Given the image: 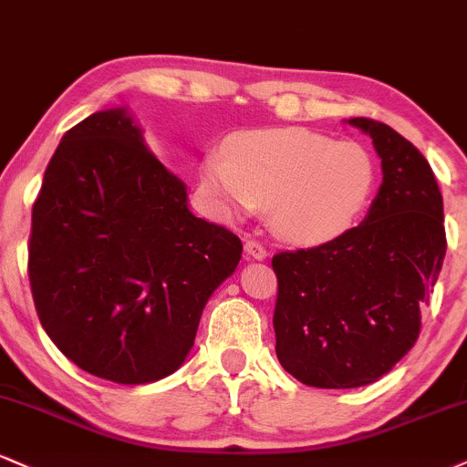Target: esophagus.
<instances>
[{
	"instance_id": "1",
	"label": "esophagus",
	"mask_w": 467,
	"mask_h": 467,
	"mask_svg": "<svg viewBox=\"0 0 467 467\" xmlns=\"http://www.w3.org/2000/svg\"><path fill=\"white\" fill-rule=\"evenodd\" d=\"M245 254H248L250 258H256V261H263V258H267V250L261 241L248 239L245 241Z\"/></svg>"
}]
</instances>
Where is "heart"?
I'll list each match as a JSON object with an SVG mask.
<instances>
[{"label":"heart","mask_w":467,"mask_h":467,"mask_svg":"<svg viewBox=\"0 0 467 467\" xmlns=\"http://www.w3.org/2000/svg\"><path fill=\"white\" fill-rule=\"evenodd\" d=\"M200 180L223 211L269 209L280 237L316 245L358 222L374 195L376 162L355 141L263 128L234 134L226 154L206 156Z\"/></svg>","instance_id":"obj_1"}]
</instances>
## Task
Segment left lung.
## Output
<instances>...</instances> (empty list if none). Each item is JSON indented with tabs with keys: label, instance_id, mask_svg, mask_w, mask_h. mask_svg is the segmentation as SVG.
Here are the masks:
<instances>
[{
	"label": "left lung",
	"instance_id": "1",
	"mask_svg": "<svg viewBox=\"0 0 467 467\" xmlns=\"http://www.w3.org/2000/svg\"><path fill=\"white\" fill-rule=\"evenodd\" d=\"M372 137L383 184L368 217L306 250L278 252V361L308 387L350 389L389 372L418 341L446 256L443 200L429 161L385 123L348 119Z\"/></svg>",
	"mask_w": 467,
	"mask_h": 467
}]
</instances>
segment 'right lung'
Listing matches in <instances>:
<instances>
[{"instance_id":"add662e5","label":"right lung","mask_w":467,"mask_h":467,"mask_svg":"<svg viewBox=\"0 0 467 467\" xmlns=\"http://www.w3.org/2000/svg\"><path fill=\"white\" fill-rule=\"evenodd\" d=\"M241 239L195 217L187 187L126 109L65 132L32 206L27 274L45 333L84 372L143 385L176 372Z\"/></svg>"}]
</instances>
